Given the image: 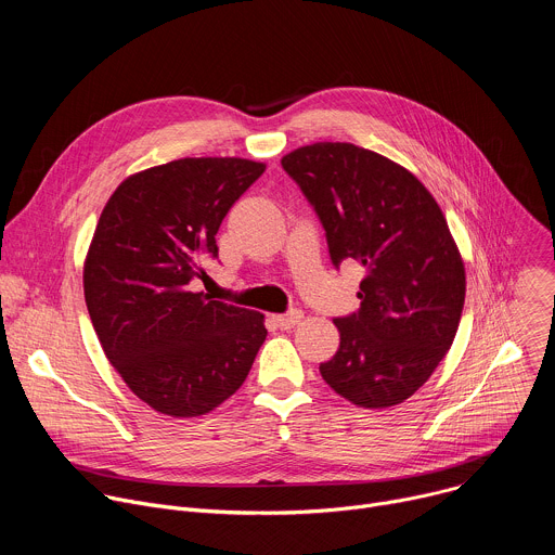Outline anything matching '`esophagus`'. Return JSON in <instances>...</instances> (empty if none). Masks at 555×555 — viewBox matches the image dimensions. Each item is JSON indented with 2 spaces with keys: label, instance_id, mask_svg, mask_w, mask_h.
I'll use <instances>...</instances> for the list:
<instances>
[{
  "label": "esophagus",
  "instance_id": "34e87169",
  "mask_svg": "<svg viewBox=\"0 0 555 555\" xmlns=\"http://www.w3.org/2000/svg\"><path fill=\"white\" fill-rule=\"evenodd\" d=\"M300 319H302V311H298V309H294V311H289V313H276V315H272L274 325L281 327V330H292L294 325L300 323Z\"/></svg>",
  "mask_w": 555,
  "mask_h": 555
}]
</instances>
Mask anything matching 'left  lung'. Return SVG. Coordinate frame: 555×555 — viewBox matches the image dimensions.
<instances>
[{"instance_id": "obj_1", "label": "left lung", "mask_w": 555, "mask_h": 555, "mask_svg": "<svg viewBox=\"0 0 555 555\" xmlns=\"http://www.w3.org/2000/svg\"><path fill=\"white\" fill-rule=\"evenodd\" d=\"M281 165L319 212L334 266L364 268L360 311L336 319L340 347L323 379L360 409L420 390L459 330L465 266L430 191L402 165L351 142H313Z\"/></svg>"}]
</instances>
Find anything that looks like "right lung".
Here are the masks:
<instances>
[{
  "instance_id": "obj_1",
  "label": "right lung",
  "mask_w": 555,
  "mask_h": 555,
  "mask_svg": "<svg viewBox=\"0 0 555 555\" xmlns=\"http://www.w3.org/2000/svg\"><path fill=\"white\" fill-rule=\"evenodd\" d=\"M263 163L180 157L122 180L83 263L94 332L138 400L169 417H199L236 392L268 336L261 311L193 289L215 234Z\"/></svg>"
}]
</instances>
